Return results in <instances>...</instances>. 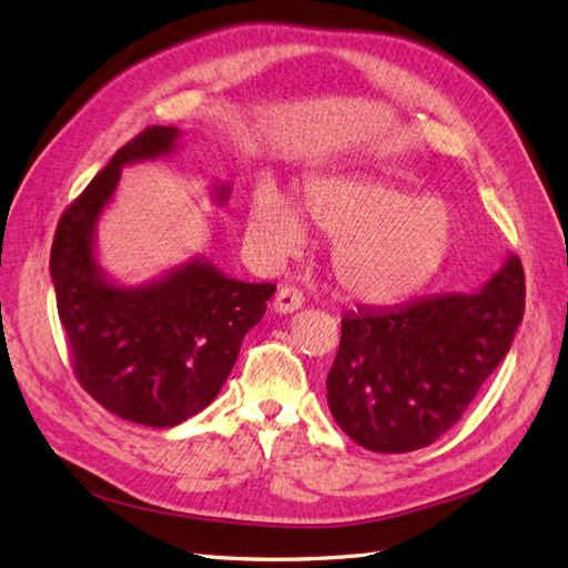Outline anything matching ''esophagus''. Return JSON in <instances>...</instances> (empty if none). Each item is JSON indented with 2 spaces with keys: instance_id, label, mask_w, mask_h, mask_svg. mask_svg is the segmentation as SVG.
I'll return each instance as SVG.
<instances>
[{
  "instance_id": "34e87169",
  "label": "esophagus",
  "mask_w": 568,
  "mask_h": 568,
  "mask_svg": "<svg viewBox=\"0 0 568 568\" xmlns=\"http://www.w3.org/2000/svg\"><path fill=\"white\" fill-rule=\"evenodd\" d=\"M301 305H303V294L294 286H282L277 291V298H274V311H277L280 315L296 313Z\"/></svg>"
}]
</instances>
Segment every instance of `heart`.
<instances>
[{
	"label": "heart",
	"instance_id": "b5f03b06",
	"mask_svg": "<svg viewBox=\"0 0 568 568\" xmlns=\"http://www.w3.org/2000/svg\"><path fill=\"white\" fill-rule=\"evenodd\" d=\"M307 220L334 239L336 284L374 305L417 294L448 263L455 244L448 203L359 175L313 178L303 209L282 189L263 184L248 205L246 239L263 261L282 263L311 242Z\"/></svg>",
	"mask_w": 568,
	"mask_h": 568
}]
</instances>
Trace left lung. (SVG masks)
I'll use <instances>...</instances> for the list:
<instances>
[{
    "instance_id": "1",
    "label": "left lung",
    "mask_w": 568,
    "mask_h": 568,
    "mask_svg": "<svg viewBox=\"0 0 568 568\" xmlns=\"http://www.w3.org/2000/svg\"><path fill=\"white\" fill-rule=\"evenodd\" d=\"M524 305V267L509 253L471 294L346 313L326 376L332 417L374 453L426 448L459 422L503 363Z\"/></svg>"
}]
</instances>
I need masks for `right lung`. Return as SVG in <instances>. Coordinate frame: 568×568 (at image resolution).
Returning a JSON list of instances; mask_svg holds the SVG:
<instances>
[{
  "instance_id": "obj_1",
  "label": "right lung",
  "mask_w": 568,
  "mask_h": 568,
  "mask_svg": "<svg viewBox=\"0 0 568 568\" xmlns=\"http://www.w3.org/2000/svg\"><path fill=\"white\" fill-rule=\"evenodd\" d=\"M182 130L151 125L115 151L57 227L49 274L80 384L120 419L170 428L209 407L263 320L274 284L234 280L203 255L142 284L118 282L99 261L97 227L123 168L170 159ZM232 184L213 182L225 205Z\"/></svg>"
}]
</instances>
